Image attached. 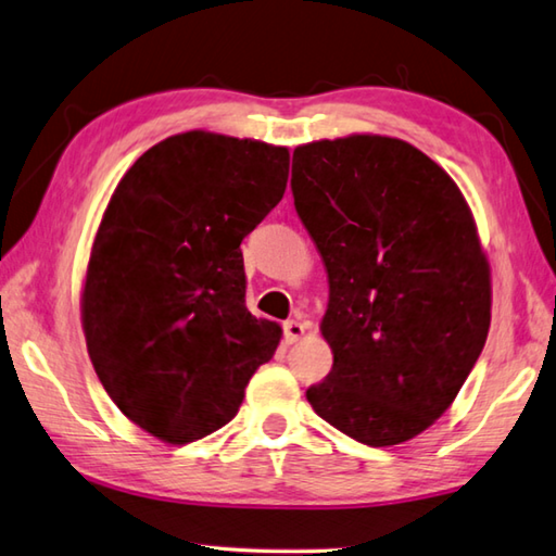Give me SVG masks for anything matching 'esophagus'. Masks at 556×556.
Returning <instances> with one entry per match:
<instances>
[{
    "label": "esophagus",
    "mask_w": 556,
    "mask_h": 556,
    "mask_svg": "<svg viewBox=\"0 0 556 556\" xmlns=\"http://www.w3.org/2000/svg\"><path fill=\"white\" fill-rule=\"evenodd\" d=\"M304 332H306V326L301 320L291 318V320L285 323V340H287V345H291V342H296L301 336H304Z\"/></svg>",
    "instance_id": "obj_1"
}]
</instances>
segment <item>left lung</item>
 <instances>
[{
	"instance_id": "8db88e82",
	"label": "left lung",
	"mask_w": 556,
	"mask_h": 556,
	"mask_svg": "<svg viewBox=\"0 0 556 556\" xmlns=\"http://www.w3.org/2000/svg\"><path fill=\"white\" fill-rule=\"evenodd\" d=\"M291 191L328 271L332 369L306 399L362 445H401L452 406L486 342L477 220L435 160L389 136L299 146Z\"/></svg>"
}]
</instances>
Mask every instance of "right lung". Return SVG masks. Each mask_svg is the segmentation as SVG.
I'll return each instance as SVG.
<instances>
[{
  "instance_id": "1",
  "label": "right lung",
  "mask_w": 556,
  "mask_h": 556,
  "mask_svg": "<svg viewBox=\"0 0 556 556\" xmlns=\"http://www.w3.org/2000/svg\"><path fill=\"white\" fill-rule=\"evenodd\" d=\"M289 150L187 130L121 177L89 252L83 330L138 428L187 445L236 416L281 340L245 308L240 243L285 197Z\"/></svg>"
}]
</instances>
